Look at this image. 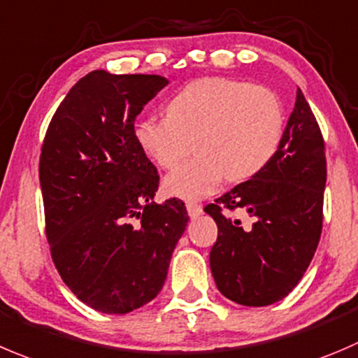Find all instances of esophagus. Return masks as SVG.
Segmentation results:
<instances>
[{
	"label": "esophagus",
	"mask_w": 358,
	"mask_h": 358,
	"mask_svg": "<svg viewBox=\"0 0 358 358\" xmlns=\"http://www.w3.org/2000/svg\"><path fill=\"white\" fill-rule=\"evenodd\" d=\"M186 210H188V214L192 217H196L202 214V206L196 202H186Z\"/></svg>",
	"instance_id": "esophagus-1"
}]
</instances>
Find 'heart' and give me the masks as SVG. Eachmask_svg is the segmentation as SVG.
Instances as JSON below:
<instances>
[{
    "mask_svg": "<svg viewBox=\"0 0 358 358\" xmlns=\"http://www.w3.org/2000/svg\"><path fill=\"white\" fill-rule=\"evenodd\" d=\"M166 117L148 115L135 124V138L162 169L166 193L203 199L221 182L258 176L278 152L285 131V108L271 87L228 77H203L182 86L166 101Z\"/></svg>",
    "mask_w": 358,
    "mask_h": 358,
    "instance_id": "obj_1",
    "label": "heart"
}]
</instances>
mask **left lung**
I'll list each match as a JSON object with an SVG mask.
<instances>
[{"label":"left lung","instance_id":"8db88e82","mask_svg":"<svg viewBox=\"0 0 358 358\" xmlns=\"http://www.w3.org/2000/svg\"><path fill=\"white\" fill-rule=\"evenodd\" d=\"M325 181L322 130L297 90L272 162L203 209L217 224L209 262L224 297L258 308L281 301L297 287L322 236ZM236 210L254 217L250 229L233 216Z\"/></svg>","mask_w":358,"mask_h":358}]
</instances>
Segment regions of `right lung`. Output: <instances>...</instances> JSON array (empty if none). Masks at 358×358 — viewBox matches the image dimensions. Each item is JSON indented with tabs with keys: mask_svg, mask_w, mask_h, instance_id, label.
Here are the masks:
<instances>
[{
	"mask_svg": "<svg viewBox=\"0 0 358 358\" xmlns=\"http://www.w3.org/2000/svg\"><path fill=\"white\" fill-rule=\"evenodd\" d=\"M169 80L94 70L75 84L40 155L45 236L61 279L94 311L124 315L156 297L188 224L185 202H152L159 176L135 119Z\"/></svg>",
	"mask_w": 358,
	"mask_h": 358,
	"instance_id": "add662e5",
	"label": "right lung"
}]
</instances>
